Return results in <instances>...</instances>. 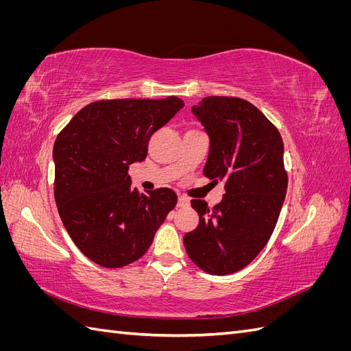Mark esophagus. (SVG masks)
Returning <instances> with one entry per match:
<instances>
[{
	"label": "esophagus",
	"instance_id": "34e87169",
	"mask_svg": "<svg viewBox=\"0 0 351 351\" xmlns=\"http://www.w3.org/2000/svg\"><path fill=\"white\" fill-rule=\"evenodd\" d=\"M177 206H178V208H186V206H189V199L184 197V196H180V197H178V202H177Z\"/></svg>",
	"mask_w": 351,
	"mask_h": 351
}]
</instances>
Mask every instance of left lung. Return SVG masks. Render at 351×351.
I'll list each match as a JSON object with an SVG mask.
<instances>
[{"label": "left lung", "mask_w": 351, "mask_h": 351, "mask_svg": "<svg viewBox=\"0 0 351 351\" xmlns=\"http://www.w3.org/2000/svg\"><path fill=\"white\" fill-rule=\"evenodd\" d=\"M209 136L204 174L224 182L214 208L192 199L199 226L184 236L192 262L212 275L243 269L267 246L284 204L289 176L281 134L253 104L208 97L192 107Z\"/></svg>", "instance_id": "left-lung-1"}]
</instances>
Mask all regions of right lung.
Segmentation results:
<instances>
[{
	"instance_id": "add662e5",
	"label": "right lung",
	"mask_w": 351,
	"mask_h": 351,
	"mask_svg": "<svg viewBox=\"0 0 351 351\" xmlns=\"http://www.w3.org/2000/svg\"><path fill=\"white\" fill-rule=\"evenodd\" d=\"M184 107L165 99H101L82 108L54 143V196L69 236L104 268L141 259L177 205L168 187H132L129 165L142 162L152 134Z\"/></svg>"
}]
</instances>
